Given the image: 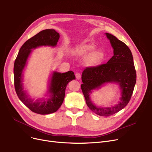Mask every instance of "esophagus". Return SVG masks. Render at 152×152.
<instances>
[{
    "instance_id": "esophagus-1",
    "label": "esophagus",
    "mask_w": 152,
    "mask_h": 152,
    "mask_svg": "<svg viewBox=\"0 0 152 152\" xmlns=\"http://www.w3.org/2000/svg\"><path fill=\"white\" fill-rule=\"evenodd\" d=\"M75 76H76V78L77 79H81V74L80 73H76V75H75Z\"/></svg>"
}]
</instances>
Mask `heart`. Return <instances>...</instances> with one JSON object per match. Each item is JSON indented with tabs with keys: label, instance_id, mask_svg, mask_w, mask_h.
<instances>
[{
	"label": "heart",
	"instance_id": "obj_1",
	"mask_svg": "<svg viewBox=\"0 0 152 152\" xmlns=\"http://www.w3.org/2000/svg\"><path fill=\"white\" fill-rule=\"evenodd\" d=\"M92 44H82L76 48L75 53L77 57H87L86 63L91 67L96 68L102 65L105 58L104 52L100 49H96Z\"/></svg>",
	"mask_w": 152,
	"mask_h": 152
}]
</instances>
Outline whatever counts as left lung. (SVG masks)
I'll return each mask as SVG.
<instances>
[{"instance_id": "obj_1", "label": "left lung", "mask_w": 152, "mask_h": 152, "mask_svg": "<svg viewBox=\"0 0 152 152\" xmlns=\"http://www.w3.org/2000/svg\"><path fill=\"white\" fill-rule=\"evenodd\" d=\"M105 34L113 48V56L106 64L96 68H87L83 71L81 89L90 110L99 116H108L128 104L136 83V73L129 47L112 34ZM110 83L118 85L121 90L118 103L111 107L95 105L90 97L92 92Z\"/></svg>"}]
</instances>
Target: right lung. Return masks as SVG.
<instances>
[{"label":"right lung","mask_w":152,"mask_h":152,"mask_svg":"<svg viewBox=\"0 0 152 152\" xmlns=\"http://www.w3.org/2000/svg\"><path fill=\"white\" fill-rule=\"evenodd\" d=\"M60 34L55 29H45L28 39L21 46L14 63L13 74L15 91L19 99L33 112L47 115L57 111L62 105L65 89L69 82L75 79L74 73L69 71L60 73L53 71L48 81L47 91L44 97L35 100L24 90L23 73L30 55L34 50L40 47H55Z\"/></svg>","instance_id":"obj_1"}]
</instances>
